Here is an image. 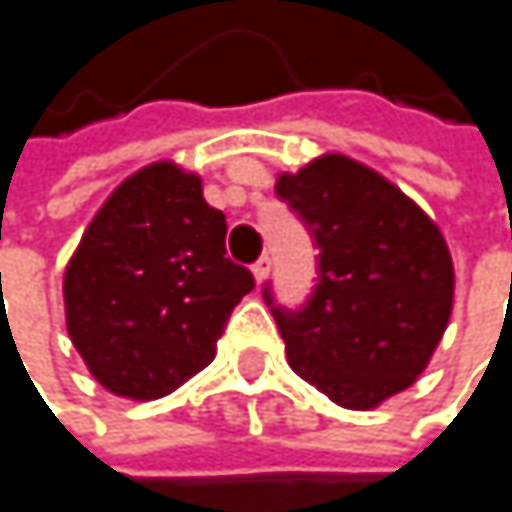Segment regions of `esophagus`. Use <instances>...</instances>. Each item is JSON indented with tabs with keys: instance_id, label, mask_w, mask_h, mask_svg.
I'll list each match as a JSON object with an SVG mask.
<instances>
[{
	"instance_id": "1",
	"label": "esophagus",
	"mask_w": 512,
	"mask_h": 512,
	"mask_svg": "<svg viewBox=\"0 0 512 512\" xmlns=\"http://www.w3.org/2000/svg\"><path fill=\"white\" fill-rule=\"evenodd\" d=\"M270 267H273V264H270V258H267V254H264V258H261L258 264H254V267H251V273H254V282H258V285H264V282L270 279Z\"/></svg>"
}]
</instances>
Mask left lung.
Wrapping results in <instances>:
<instances>
[{
    "label": "left lung",
    "instance_id": "obj_1",
    "mask_svg": "<svg viewBox=\"0 0 512 512\" xmlns=\"http://www.w3.org/2000/svg\"><path fill=\"white\" fill-rule=\"evenodd\" d=\"M276 194L318 242V285L300 312L273 306L291 370L346 410H376L434 358L455 300L440 227L376 169L321 154L279 172Z\"/></svg>",
    "mask_w": 512,
    "mask_h": 512
}]
</instances>
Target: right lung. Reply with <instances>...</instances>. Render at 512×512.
I'll use <instances>...</instances> for the list:
<instances>
[{
	"label": "right lung",
	"instance_id": "obj_1",
	"mask_svg": "<svg viewBox=\"0 0 512 512\" xmlns=\"http://www.w3.org/2000/svg\"><path fill=\"white\" fill-rule=\"evenodd\" d=\"M227 218L203 178L157 160L124 178L63 273L66 331L90 376L118 397L157 400L212 364L233 306L254 288L224 258Z\"/></svg>",
	"mask_w": 512,
	"mask_h": 512
}]
</instances>
